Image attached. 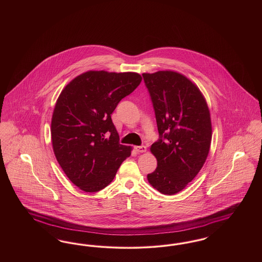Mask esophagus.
<instances>
[{"instance_id": "obj_1", "label": "esophagus", "mask_w": 262, "mask_h": 262, "mask_svg": "<svg viewBox=\"0 0 262 262\" xmlns=\"http://www.w3.org/2000/svg\"><path fill=\"white\" fill-rule=\"evenodd\" d=\"M135 149L137 151L138 153H143V152H146V147L144 145H141V146H135Z\"/></svg>"}]
</instances>
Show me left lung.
<instances>
[{
  "mask_svg": "<svg viewBox=\"0 0 262 262\" xmlns=\"http://www.w3.org/2000/svg\"><path fill=\"white\" fill-rule=\"evenodd\" d=\"M142 76L161 137L150 147L157 168L147 180L159 192L172 195L187 187L206 161L211 144L210 112L200 88L186 75L159 71Z\"/></svg>",
  "mask_w": 262,
  "mask_h": 262,
  "instance_id": "1",
  "label": "left lung"
}]
</instances>
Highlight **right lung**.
<instances>
[{
  "label": "right lung",
  "instance_id": "add662e5",
  "mask_svg": "<svg viewBox=\"0 0 262 262\" xmlns=\"http://www.w3.org/2000/svg\"><path fill=\"white\" fill-rule=\"evenodd\" d=\"M141 80L137 73L88 71L59 95L51 121L52 146L63 173L81 190L107 187L130 156L133 147L119 143L111 115Z\"/></svg>",
  "mask_w": 262,
  "mask_h": 262
}]
</instances>
